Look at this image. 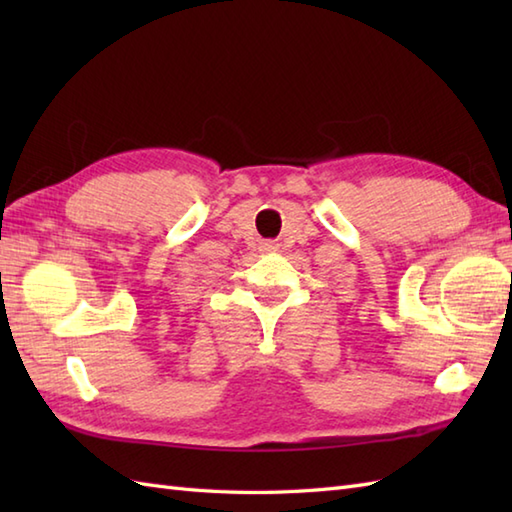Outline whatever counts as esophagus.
I'll return each instance as SVG.
<instances>
[{"label":"esophagus","instance_id":"34e87169","mask_svg":"<svg viewBox=\"0 0 512 512\" xmlns=\"http://www.w3.org/2000/svg\"><path fill=\"white\" fill-rule=\"evenodd\" d=\"M264 248H266V250H275V246H273V244H266Z\"/></svg>","mask_w":512,"mask_h":512}]
</instances>
